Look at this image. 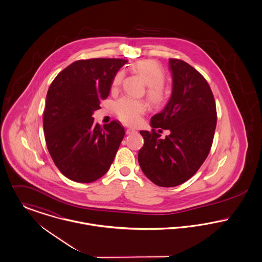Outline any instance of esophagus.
Wrapping results in <instances>:
<instances>
[{"label": "esophagus", "instance_id": "obj_1", "mask_svg": "<svg viewBox=\"0 0 262 262\" xmlns=\"http://www.w3.org/2000/svg\"><path fill=\"white\" fill-rule=\"evenodd\" d=\"M137 131L135 130V129H132V128H128L127 130H126V134L127 135H130V134H134V133H136Z\"/></svg>", "mask_w": 262, "mask_h": 262}]
</instances>
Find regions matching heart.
Returning <instances> with one entry per match:
<instances>
[{
	"instance_id": "obj_1",
	"label": "heart",
	"mask_w": 262,
	"mask_h": 262,
	"mask_svg": "<svg viewBox=\"0 0 262 262\" xmlns=\"http://www.w3.org/2000/svg\"><path fill=\"white\" fill-rule=\"evenodd\" d=\"M131 69L140 75L147 84V96L152 104L161 105L167 100L168 91L162 83L165 75L159 63L151 59H142L131 64ZM123 78V71L116 74L113 79V90L121 85ZM114 111L123 123L134 126L140 122L142 115L147 111V105L142 100L122 97L114 104Z\"/></svg>"
}]
</instances>
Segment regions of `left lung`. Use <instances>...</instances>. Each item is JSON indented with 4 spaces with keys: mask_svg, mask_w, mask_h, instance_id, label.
I'll use <instances>...</instances> for the list:
<instances>
[{
    "mask_svg": "<svg viewBox=\"0 0 262 262\" xmlns=\"http://www.w3.org/2000/svg\"><path fill=\"white\" fill-rule=\"evenodd\" d=\"M172 93L165 108L151 118V131H140L144 145L139 165L159 187H177L189 180L206 160L217 125L211 88L196 70L181 59H169ZM169 129L162 140L156 129Z\"/></svg>",
    "mask_w": 262,
    "mask_h": 262,
    "instance_id": "1",
    "label": "left lung"
}]
</instances>
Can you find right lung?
<instances>
[{"label": "right lung", "mask_w": 262, "mask_h": 262, "mask_svg": "<svg viewBox=\"0 0 262 262\" xmlns=\"http://www.w3.org/2000/svg\"><path fill=\"white\" fill-rule=\"evenodd\" d=\"M127 62L119 58L76 60L51 82L43 112L49 154L68 179L82 184L102 178L124 138L123 126L101 127L92 117L110 94L114 76Z\"/></svg>", "instance_id": "1"}]
</instances>
